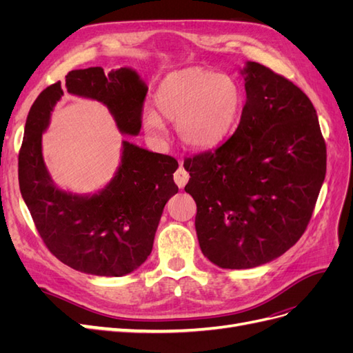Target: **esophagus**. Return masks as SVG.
I'll return each instance as SVG.
<instances>
[{
	"mask_svg": "<svg viewBox=\"0 0 353 353\" xmlns=\"http://www.w3.org/2000/svg\"><path fill=\"white\" fill-rule=\"evenodd\" d=\"M174 179H175V183H176V185L179 187V188H184L185 187V184L188 183V179H190V175H188V172L187 170L181 166L176 172L174 174Z\"/></svg>",
	"mask_w": 353,
	"mask_h": 353,
	"instance_id": "esophagus-1",
	"label": "esophagus"
}]
</instances>
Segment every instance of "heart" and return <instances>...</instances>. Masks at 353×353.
Returning a JSON list of instances; mask_svg holds the SVG:
<instances>
[{
  "label": "heart",
  "instance_id": "obj_1",
  "mask_svg": "<svg viewBox=\"0 0 353 353\" xmlns=\"http://www.w3.org/2000/svg\"><path fill=\"white\" fill-rule=\"evenodd\" d=\"M153 110L143 114L148 134L165 137L162 119L176 123V134L196 150L216 147L231 134L243 108L240 85L228 74L200 68L168 73L153 95Z\"/></svg>",
  "mask_w": 353,
  "mask_h": 353
}]
</instances>
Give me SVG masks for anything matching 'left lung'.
Wrapping results in <instances>:
<instances>
[{"mask_svg":"<svg viewBox=\"0 0 353 353\" xmlns=\"http://www.w3.org/2000/svg\"><path fill=\"white\" fill-rule=\"evenodd\" d=\"M241 119L216 150L187 159L200 249L219 268L248 270L302 237L327 169L314 104L293 82L245 61Z\"/></svg>","mask_w":353,"mask_h":353,"instance_id":"left-lung-1","label":"left lung"}]
</instances>
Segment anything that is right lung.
<instances>
[{
    "instance_id": "obj_1",
    "label": "right lung",
    "mask_w": 353,
    "mask_h": 353,
    "mask_svg": "<svg viewBox=\"0 0 353 353\" xmlns=\"http://www.w3.org/2000/svg\"><path fill=\"white\" fill-rule=\"evenodd\" d=\"M63 91L100 101L117 130L135 137L141 130L147 85L131 68L69 72L66 83L50 85L32 104L19 153L20 193L48 250L79 272L131 274L150 256L163 208L178 193V162L123 140L119 166L105 187L92 194L60 188L42 156V134Z\"/></svg>"
}]
</instances>
